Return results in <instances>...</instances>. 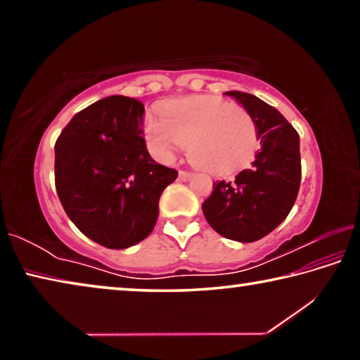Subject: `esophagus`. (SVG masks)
Listing matches in <instances>:
<instances>
[{"label": "esophagus", "mask_w": 360, "mask_h": 360, "mask_svg": "<svg viewBox=\"0 0 360 360\" xmlns=\"http://www.w3.org/2000/svg\"><path fill=\"white\" fill-rule=\"evenodd\" d=\"M191 176H192L191 172H179V179H181V181L191 179Z\"/></svg>", "instance_id": "34e87169"}]
</instances>
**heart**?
Returning <instances> with one entry per match:
<instances>
[{
  "mask_svg": "<svg viewBox=\"0 0 360 360\" xmlns=\"http://www.w3.org/2000/svg\"><path fill=\"white\" fill-rule=\"evenodd\" d=\"M144 139L152 154L165 162L187 146L193 165L212 174L245 167L259 148L257 125L245 108L202 95L169 103L162 119L146 115Z\"/></svg>",
  "mask_w": 360,
  "mask_h": 360,
  "instance_id": "1",
  "label": "heart"
}]
</instances>
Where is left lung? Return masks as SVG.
<instances>
[{
  "mask_svg": "<svg viewBox=\"0 0 360 360\" xmlns=\"http://www.w3.org/2000/svg\"><path fill=\"white\" fill-rule=\"evenodd\" d=\"M252 115L260 149L251 167L219 181L202 206L206 221L225 238L252 243L275 230L300 188V138L284 115L251 94L225 92Z\"/></svg>",
  "mask_w": 360,
  "mask_h": 360,
  "instance_id": "1",
  "label": "left lung"
}]
</instances>
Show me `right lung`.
Returning <instances> with one entry per match:
<instances>
[{
	"label": "right lung",
	"mask_w": 360,
	"mask_h": 360,
	"mask_svg": "<svg viewBox=\"0 0 360 360\" xmlns=\"http://www.w3.org/2000/svg\"><path fill=\"white\" fill-rule=\"evenodd\" d=\"M143 112L138 100L106 96L77 112L56 143V187L65 212L87 238L109 249L148 238L160 195L178 178L146 149Z\"/></svg>",
	"instance_id": "right-lung-1"
}]
</instances>
